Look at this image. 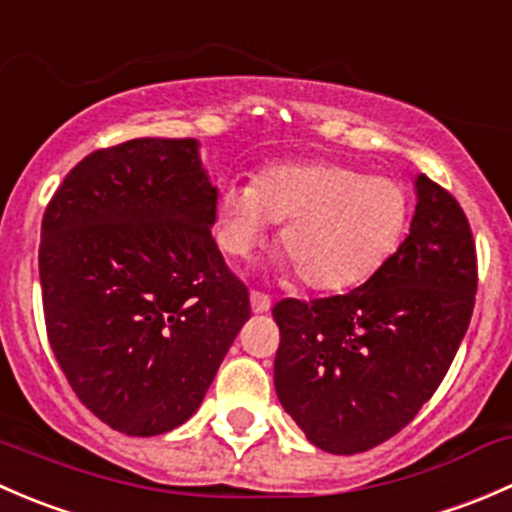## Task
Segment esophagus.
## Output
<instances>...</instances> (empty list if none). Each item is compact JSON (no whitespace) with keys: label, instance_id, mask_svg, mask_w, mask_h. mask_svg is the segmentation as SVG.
<instances>
[{"label":"esophagus","instance_id":"esophagus-1","mask_svg":"<svg viewBox=\"0 0 512 512\" xmlns=\"http://www.w3.org/2000/svg\"><path fill=\"white\" fill-rule=\"evenodd\" d=\"M250 304H252V312H257V314L267 312V309L272 307L270 297H267L265 292H260V289H252V292H250Z\"/></svg>","mask_w":512,"mask_h":512}]
</instances>
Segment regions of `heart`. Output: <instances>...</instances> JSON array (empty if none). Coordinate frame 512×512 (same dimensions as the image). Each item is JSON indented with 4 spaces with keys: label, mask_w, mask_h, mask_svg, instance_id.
Here are the masks:
<instances>
[{
    "label": "heart",
    "mask_w": 512,
    "mask_h": 512,
    "mask_svg": "<svg viewBox=\"0 0 512 512\" xmlns=\"http://www.w3.org/2000/svg\"><path fill=\"white\" fill-rule=\"evenodd\" d=\"M411 218L409 190L334 160L265 168L255 183H227L218 200V242L247 257L285 223L280 250L312 289H349L369 280L396 250Z\"/></svg>",
    "instance_id": "1"
}]
</instances>
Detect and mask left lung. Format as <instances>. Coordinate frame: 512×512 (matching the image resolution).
Here are the masks:
<instances>
[{
  "label": "left lung",
  "mask_w": 512,
  "mask_h": 512,
  "mask_svg": "<svg viewBox=\"0 0 512 512\" xmlns=\"http://www.w3.org/2000/svg\"><path fill=\"white\" fill-rule=\"evenodd\" d=\"M416 195L409 235L364 285L272 307L277 396L327 453L369 451L414 421L471 324L478 260L466 213L428 175Z\"/></svg>",
  "instance_id": "8db88e82"
}]
</instances>
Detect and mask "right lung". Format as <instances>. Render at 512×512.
<instances>
[{"label": "right lung", "mask_w": 512, "mask_h": 512, "mask_svg": "<svg viewBox=\"0 0 512 512\" xmlns=\"http://www.w3.org/2000/svg\"><path fill=\"white\" fill-rule=\"evenodd\" d=\"M193 138H133L71 168L41 220L46 337L91 414L158 436L195 414L250 319L213 240Z\"/></svg>", "instance_id": "obj_1"}]
</instances>
